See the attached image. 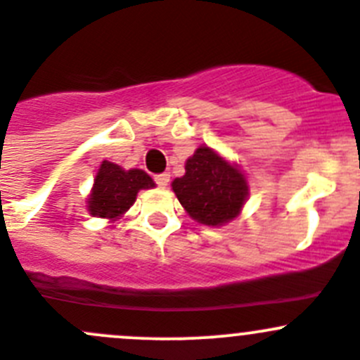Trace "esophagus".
Returning a JSON list of instances; mask_svg holds the SVG:
<instances>
[{"label": "esophagus", "mask_w": 360, "mask_h": 360, "mask_svg": "<svg viewBox=\"0 0 360 360\" xmlns=\"http://www.w3.org/2000/svg\"><path fill=\"white\" fill-rule=\"evenodd\" d=\"M155 184H158L161 188L168 187V184H169V175H168V173H162V175L155 176Z\"/></svg>", "instance_id": "obj_1"}]
</instances>
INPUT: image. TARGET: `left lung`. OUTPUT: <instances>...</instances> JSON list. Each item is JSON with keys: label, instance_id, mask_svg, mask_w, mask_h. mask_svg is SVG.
<instances>
[{"label": "left lung", "instance_id": "8db88e82", "mask_svg": "<svg viewBox=\"0 0 360 360\" xmlns=\"http://www.w3.org/2000/svg\"><path fill=\"white\" fill-rule=\"evenodd\" d=\"M180 205L195 222L220 227L238 219L250 195L243 169L208 145L185 161V175L172 181Z\"/></svg>", "mask_w": 360, "mask_h": 360}]
</instances>
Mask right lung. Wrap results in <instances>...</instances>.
<instances>
[{"mask_svg":"<svg viewBox=\"0 0 360 360\" xmlns=\"http://www.w3.org/2000/svg\"><path fill=\"white\" fill-rule=\"evenodd\" d=\"M155 181L143 169H124L115 162L103 161L87 195V212L92 217L117 220L134 205L138 192L154 188Z\"/></svg>","mask_w":360,"mask_h":360,"instance_id":"1","label":"right lung"}]
</instances>
